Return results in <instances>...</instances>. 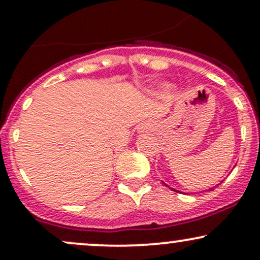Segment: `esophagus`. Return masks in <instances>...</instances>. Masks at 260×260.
<instances>
[{
  "label": "esophagus",
  "instance_id": "34e87169",
  "mask_svg": "<svg viewBox=\"0 0 260 260\" xmlns=\"http://www.w3.org/2000/svg\"><path fill=\"white\" fill-rule=\"evenodd\" d=\"M150 129H151V124H148V123L142 124V126L138 128L139 132H147V131H150Z\"/></svg>",
  "mask_w": 260,
  "mask_h": 260
}]
</instances>
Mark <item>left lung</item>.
<instances>
[{
  "mask_svg": "<svg viewBox=\"0 0 260 260\" xmlns=\"http://www.w3.org/2000/svg\"><path fill=\"white\" fill-rule=\"evenodd\" d=\"M162 183H164V182H162ZM164 184H165V186H168V184H166V183H164ZM168 187H169V186H168ZM171 189H172V190H175L174 188H171ZM213 189H214V188H209V190H213Z\"/></svg>",
  "mask_w": 260,
  "mask_h": 260,
  "instance_id": "8db88e82",
  "label": "left lung"
}]
</instances>
